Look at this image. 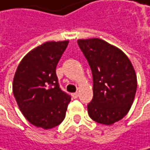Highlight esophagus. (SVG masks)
<instances>
[{"label":"esophagus","instance_id":"obj_1","mask_svg":"<svg viewBox=\"0 0 150 150\" xmlns=\"http://www.w3.org/2000/svg\"><path fill=\"white\" fill-rule=\"evenodd\" d=\"M78 96H79L78 92H74V93H72V97H73L74 99H76V98H78Z\"/></svg>","mask_w":150,"mask_h":150}]
</instances>
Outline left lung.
Listing matches in <instances>:
<instances>
[{"label":"left lung","mask_w":150,"mask_h":150,"mask_svg":"<svg viewBox=\"0 0 150 150\" xmlns=\"http://www.w3.org/2000/svg\"><path fill=\"white\" fill-rule=\"evenodd\" d=\"M77 43L92 73L93 98L87 105L90 117L99 124L113 125L128 113L137 90L134 68L125 53L98 39Z\"/></svg>","instance_id":"obj_1"}]
</instances>
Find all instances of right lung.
<instances>
[{
	"mask_svg": "<svg viewBox=\"0 0 150 150\" xmlns=\"http://www.w3.org/2000/svg\"><path fill=\"white\" fill-rule=\"evenodd\" d=\"M68 41L47 42L23 58L13 79V94L25 118L45 130L61 124L71 96L63 91L57 65Z\"/></svg>",
	"mask_w": 150,
	"mask_h": 150,
	"instance_id": "1",
	"label": "right lung"
}]
</instances>
